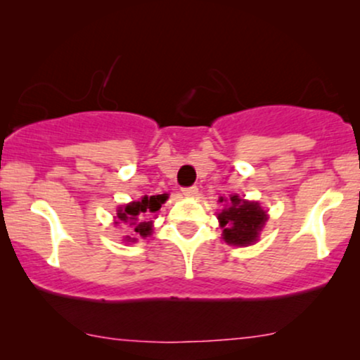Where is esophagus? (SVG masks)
<instances>
[{
	"label": "esophagus",
	"mask_w": 360,
	"mask_h": 360,
	"mask_svg": "<svg viewBox=\"0 0 360 360\" xmlns=\"http://www.w3.org/2000/svg\"><path fill=\"white\" fill-rule=\"evenodd\" d=\"M183 194H184V196H188V198L196 196V194H198V188H196V186H189V188H184V189H183Z\"/></svg>",
	"instance_id": "1"
}]
</instances>
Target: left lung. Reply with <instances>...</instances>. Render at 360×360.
<instances>
[{
    "label": "left lung",
    "instance_id": "1",
    "mask_svg": "<svg viewBox=\"0 0 360 360\" xmlns=\"http://www.w3.org/2000/svg\"><path fill=\"white\" fill-rule=\"evenodd\" d=\"M220 203H226L225 208L218 213V221L223 229V240L229 245L247 247L259 240L267 221V213L257 201H247L232 194L229 200L220 198Z\"/></svg>",
    "mask_w": 360,
    "mask_h": 360
}]
</instances>
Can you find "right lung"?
Returning a JSON list of instances; mask_svg holds the SVG:
<instances>
[{
  "label": "right lung",
  "instance_id": "add662e5",
  "mask_svg": "<svg viewBox=\"0 0 360 360\" xmlns=\"http://www.w3.org/2000/svg\"><path fill=\"white\" fill-rule=\"evenodd\" d=\"M167 198V194H155V196H143L140 201H131L125 206H120L115 217V225L127 223L131 226V233L135 237H147L152 233V217L166 203ZM125 242H137V238L127 237Z\"/></svg>",
  "mask_w": 360,
  "mask_h": 360
}]
</instances>
